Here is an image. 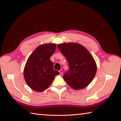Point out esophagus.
Returning <instances> with one entry per match:
<instances>
[{
  "instance_id": "1",
  "label": "esophagus",
  "mask_w": 121,
  "mask_h": 121,
  "mask_svg": "<svg viewBox=\"0 0 121 121\" xmlns=\"http://www.w3.org/2000/svg\"><path fill=\"white\" fill-rule=\"evenodd\" d=\"M59 72V73H60V75H61V74H62V70H60Z\"/></svg>"
}]
</instances>
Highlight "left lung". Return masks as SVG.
Here are the masks:
<instances>
[{"label":"left lung","mask_w":121,"mask_h":121,"mask_svg":"<svg viewBox=\"0 0 121 121\" xmlns=\"http://www.w3.org/2000/svg\"><path fill=\"white\" fill-rule=\"evenodd\" d=\"M57 47L66 58L69 70L63 79L75 90L85 88L93 80L97 65L93 56L83 46L76 43H62Z\"/></svg>","instance_id":"obj_1"}]
</instances>
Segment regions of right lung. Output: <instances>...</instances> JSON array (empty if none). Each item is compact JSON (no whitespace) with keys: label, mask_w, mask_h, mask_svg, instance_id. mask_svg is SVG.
I'll use <instances>...</instances> for the list:
<instances>
[{"label":"right lung","mask_w":121,"mask_h":121,"mask_svg":"<svg viewBox=\"0 0 121 121\" xmlns=\"http://www.w3.org/2000/svg\"><path fill=\"white\" fill-rule=\"evenodd\" d=\"M56 44L45 43L37 47L28 58L24 69V78L30 88L37 92L45 91L59 74L53 70L50 58L55 52Z\"/></svg>","instance_id":"add662e5"}]
</instances>
